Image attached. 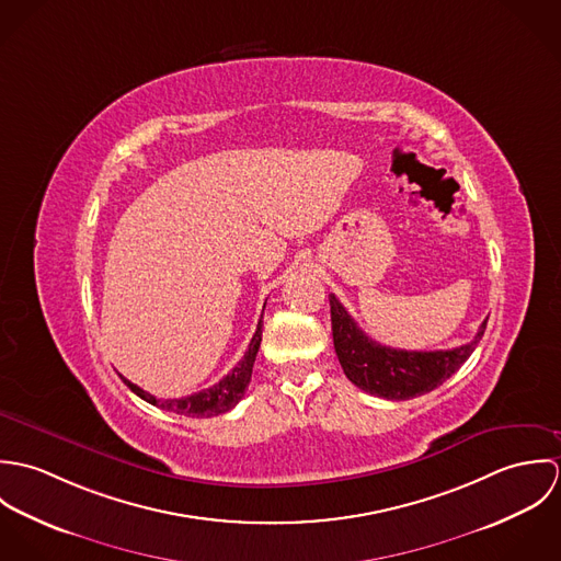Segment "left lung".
I'll return each instance as SVG.
<instances>
[{"instance_id":"obj_1","label":"left lung","mask_w":561,"mask_h":561,"mask_svg":"<svg viewBox=\"0 0 561 561\" xmlns=\"http://www.w3.org/2000/svg\"><path fill=\"white\" fill-rule=\"evenodd\" d=\"M330 321L334 352L347 380L369 396L401 401L425 396L449 380L478 347L488 320L481 321L471 343L436 352H408L374 341L334 294H330Z\"/></svg>"}]
</instances>
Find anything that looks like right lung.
Here are the masks:
<instances>
[{"label":"right lung","mask_w":561,"mask_h":561,"mask_svg":"<svg viewBox=\"0 0 561 561\" xmlns=\"http://www.w3.org/2000/svg\"><path fill=\"white\" fill-rule=\"evenodd\" d=\"M265 309V307H263ZM259 345H261V321L256 325V332L252 334L250 339V345L243 354L240 363L214 387L201 391V393H194V396H187V398H181V400H158L156 396L142 391L140 387H136L134 382H129L127 378H123V382L145 401L158 405L161 410H168V412H176V414H183V416H218V414H225L229 412L238 401L243 398L248 385H250V376H252V365H254V358H256V352H259Z\"/></svg>","instance_id":"1"}]
</instances>
